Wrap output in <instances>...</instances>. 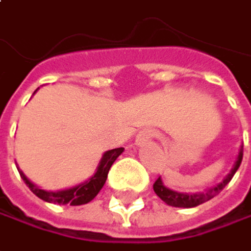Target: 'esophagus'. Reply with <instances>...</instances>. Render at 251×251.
I'll return each instance as SVG.
<instances>
[{
	"mask_svg": "<svg viewBox=\"0 0 251 251\" xmlns=\"http://www.w3.org/2000/svg\"><path fill=\"white\" fill-rule=\"evenodd\" d=\"M155 135H157V131H155V130H152V128H144V130H141V131L138 132L135 143H137L138 145L144 144V143H147L148 140L154 138Z\"/></svg>",
	"mask_w": 251,
	"mask_h": 251,
	"instance_id": "1",
	"label": "esophagus"
}]
</instances>
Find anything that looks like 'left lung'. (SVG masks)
<instances>
[{
    "label": "left lung",
    "mask_w": 251,
    "mask_h": 251,
    "mask_svg": "<svg viewBox=\"0 0 251 251\" xmlns=\"http://www.w3.org/2000/svg\"><path fill=\"white\" fill-rule=\"evenodd\" d=\"M242 159H243V147H240V151H239V157H237V161L234 162L230 174L223 179V182H220L219 185L207 189L206 192L203 194H181V192H176V191H172L167 186H164V183L161 181V178H158L157 181L154 182V191L155 194L167 203L169 206H175V207H195L203 202H206L209 199L215 198L216 195L222 192V189L232 181L233 175L236 174V171L239 169L240 164H242Z\"/></svg>",
    "instance_id": "8db88e82"
}]
</instances>
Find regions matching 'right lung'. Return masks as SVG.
Here are the masks:
<instances>
[{"label":"right lung","mask_w":251,"mask_h":251,"mask_svg":"<svg viewBox=\"0 0 251 251\" xmlns=\"http://www.w3.org/2000/svg\"><path fill=\"white\" fill-rule=\"evenodd\" d=\"M36 92V90H35ZM124 151V148H114L104 152V155L100 161V165L97 168V172L94 174L93 176L86 181L84 183H80L75 188H70L66 191H57V192H49L38 188L36 185H33L25 175L22 171H19L21 178L24 179V182L26 183V186L31 189L33 194L36 195L38 198H41L45 202L49 203H57V205H72V206H77V205H84L87 202H90L92 199L96 198V195L100 192V189L103 188V185L106 183L107 175L108 171L111 168L113 162L117 159L120 154Z\"/></svg>","instance_id":"obj_1"}]
</instances>
